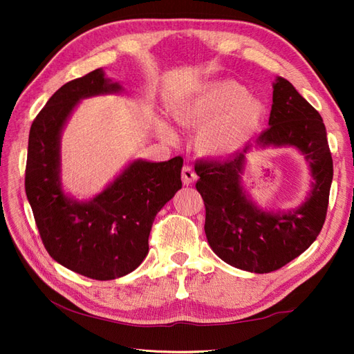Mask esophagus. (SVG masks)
Returning a JSON list of instances; mask_svg holds the SVG:
<instances>
[{
  "label": "esophagus",
  "mask_w": 354,
  "mask_h": 354,
  "mask_svg": "<svg viewBox=\"0 0 354 354\" xmlns=\"http://www.w3.org/2000/svg\"><path fill=\"white\" fill-rule=\"evenodd\" d=\"M181 180H183L185 185H190L194 183L196 180V173L192 165H185L183 169H181Z\"/></svg>",
  "instance_id": "obj_1"
}]
</instances>
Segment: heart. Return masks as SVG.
<instances>
[{
    "instance_id": "obj_1",
    "label": "heart",
    "mask_w": 354,
    "mask_h": 354,
    "mask_svg": "<svg viewBox=\"0 0 354 354\" xmlns=\"http://www.w3.org/2000/svg\"><path fill=\"white\" fill-rule=\"evenodd\" d=\"M248 91L234 81H220L207 85L195 97L174 104V113L181 122L198 124V145L209 153L236 151L260 124L263 106L246 97Z\"/></svg>"
}]
</instances>
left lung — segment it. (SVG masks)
Segmentation results:
<instances>
[{
	"instance_id": "obj_1",
	"label": "left lung",
	"mask_w": 354,
	"mask_h": 354,
	"mask_svg": "<svg viewBox=\"0 0 354 354\" xmlns=\"http://www.w3.org/2000/svg\"><path fill=\"white\" fill-rule=\"evenodd\" d=\"M269 125L259 145L295 146L312 169V194L299 208L283 214L267 212L248 201L241 186L248 147L227 159L195 164L209 246L223 261L254 273L279 270L316 241L326 218L334 176L322 116L282 77L273 85Z\"/></svg>"
}]
</instances>
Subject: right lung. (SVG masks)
Segmentation results:
<instances>
[{
    "mask_svg": "<svg viewBox=\"0 0 354 354\" xmlns=\"http://www.w3.org/2000/svg\"><path fill=\"white\" fill-rule=\"evenodd\" d=\"M95 69L60 87L30 125L25 190L47 252L66 269L111 281L137 269L149 251L155 216L181 187L183 158L134 160L90 202L60 187V131L78 100L120 91Z\"/></svg>",
    "mask_w": 354,
    "mask_h": 354,
    "instance_id": "add662e5",
    "label": "right lung"
}]
</instances>
